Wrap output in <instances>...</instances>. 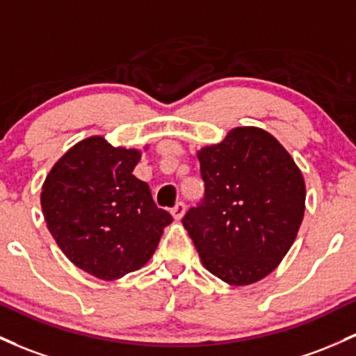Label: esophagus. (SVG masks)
Listing matches in <instances>:
<instances>
[{"mask_svg": "<svg viewBox=\"0 0 356 356\" xmlns=\"http://www.w3.org/2000/svg\"><path fill=\"white\" fill-rule=\"evenodd\" d=\"M172 216H174V220H182V216H184V213H186V204L184 202H177V204L174 206V208H172Z\"/></svg>", "mask_w": 356, "mask_h": 356, "instance_id": "obj_1", "label": "esophagus"}]
</instances>
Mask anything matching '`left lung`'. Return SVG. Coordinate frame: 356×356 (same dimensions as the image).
<instances>
[{
    "mask_svg": "<svg viewBox=\"0 0 356 356\" xmlns=\"http://www.w3.org/2000/svg\"><path fill=\"white\" fill-rule=\"evenodd\" d=\"M202 204L182 225L202 265L229 286H250L275 270L306 209L302 172L282 143L259 127H238L197 150Z\"/></svg>",
    "mask_w": 356,
    "mask_h": 356,
    "instance_id": "obj_1",
    "label": "left lung"
}]
</instances>
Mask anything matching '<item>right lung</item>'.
Returning a JSON list of instances; mask_svg holds the SVG:
<instances>
[{"label": "right lung", "instance_id": "right-lung-1", "mask_svg": "<svg viewBox=\"0 0 356 356\" xmlns=\"http://www.w3.org/2000/svg\"><path fill=\"white\" fill-rule=\"evenodd\" d=\"M140 159L138 148L89 136L54 163L42 184L50 235L76 267L96 279L116 280L142 268L172 222L155 206L147 182L134 175Z\"/></svg>", "mask_w": 356, "mask_h": 356}]
</instances>
